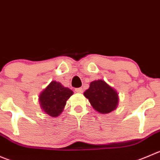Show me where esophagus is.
<instances>
[{
  "instance_id": "obj_1",
  "label": "esophagus",
  "mask_w": 160,
  "mask_h": 160,
  "mask_svg": "<svg viewBox=\"0 0 160 160\" xmlns=\"http://www.w3.org/2000/svg\"><path fill=\"white\" fill-rule=\"evenodd\" d=\"M75 91L77 93H82L83 92V89L81 88H76Z\"/></svg>"
}]
</instances>
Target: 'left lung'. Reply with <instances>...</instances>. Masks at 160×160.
<instances>
[{
  "label": "left lung",
  "mask_w": 160,
  "mask_h": 160,
  "mask_svg": "<svg viewBox=\"0 0 160 160\" xmlns=\"http://www.w3.org/2000/svg\"><path fill=\"white\" fill-rule=\"evenodd\" d=\"M83 95L91 103L95 111L101 114H107L118 106L119 96L116 89L103 80L91 82L90 87Z\"/></svg>",
  "instance_id": "1"
}]
</instances>
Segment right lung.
<instances>
[{
    "label": "right lung",
    "mask_w": 160,
    "mask_h": 160,
    "mask_svg": "<svg viewBox=\"0 0 160 160\" xmlns=\"http://www.w3.org/2000/svg\"><path fill=\"white\" fill-rule=\"evenodd\" d=\"M73 91L55 80L51 82L39 95L41 108L46 114L57 117L62 112L66 102Z\"/></svg>",
    "instance_id": "obj_1"
}]
</instances>
